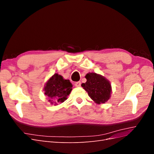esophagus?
<instances>
[{"label":"esophagus","instance_id":"esophagus-1","mask_svg":"<svg viewBox=\"0 0 154 154\" xmlns=\"http://www.w3.org/2000/svg\"><path fill=\"white\" fill-rule=\"evenodd\" d=\"M81 84H82L81 82H77L75 83V84H74V85H75L76 87H80Z\"/></svg>","mask_w":154,"mask_h":154}]
</instances>
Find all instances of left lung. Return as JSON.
Segmentation results:
<instances>
[{"label": "left lung", "mask_w": 154, "mask_h": 154, "mask_svg": "<svg viewBox=\"0 0 154 154\" xmlns=\"http://www.w3.org/2000/svg\"><path fill=\"white\" fill-rule=\"evenodd\" d=\"M87 82L82 87L88 92L91 98L96 103H104L110 97L111 85L110 82L99 74L88 73L85 76Z\"/></svg>", "instance_id": "8db88e82"}]
</instances>
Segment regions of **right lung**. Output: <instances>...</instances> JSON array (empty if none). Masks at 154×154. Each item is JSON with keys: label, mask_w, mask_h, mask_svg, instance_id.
<instances>
[{"label": "right lung", "mask_w": 154, "mask_h": 154, "mask_svg": "<svg viewBox=\"0 0 154 154\" xmlns=\"http://www.w3.org/2000/svg\"><path fill=\"white\" fill-rule=\"evenodd\" d=\"M72 88V83L69 80H64L62 76L55 74L46 83L44 91L51 103H53L52 101L63 102L67 99Z\"/></svg>", "instance_id": "right-lung-1"}]
</instances>
